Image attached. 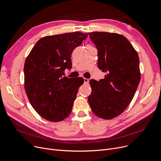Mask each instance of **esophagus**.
<instances>
[{
    "label": "esophagus",
    "instance_id": "obj_1",
    "mask_svg": "<svg viewBox=\"0 0 161 161\" xmlns=\"http://www.w3.org/2000/svg\"><path fill=\"white\" fill-rule=\"evenodd\" d=\"M83 80H84V83H88L89 81V80L87 78H84Z\"/></svg>",
    "mask_w": 161,
    "mask_h": 161
}]
</instances>
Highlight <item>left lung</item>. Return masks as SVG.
I'll list each match as a JSON object with an SVG mask.
<instances>
[{"label":"left lung","instance_id":"8db88e82","mask_svg":"<svg viewBox=\"0 0 161 161\" xmlns=\"http://www.w3.org/2000/svg\"><path fill=\"white\" fill-rule=\"evenodd\" d=\"M98 50V67L106 73L99 81L91 80V108L96 115L111 119L123 113L132 101L140 81L139 57L126 37L117 33L92 32Z\"/></svg>","mask_w":161,"mask_h":161}]
</instances>
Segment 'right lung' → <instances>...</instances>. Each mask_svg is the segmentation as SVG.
Returning a JSON list of instances; mask_svg holds the SVG:
<instances>
[{"instance_id": "add662e5", "label": "right lung", "mask_w": 161, "mask_h": 161, "mask_svg": "<svg viewBox=\"0 0 161 161\" xmlns=\"http://www.w3.org/2000/svg\"><path fill=\"white\" fill-rule=\"evenodd\" d=\"M87 36L74 32L43 37L25 60V91L33 108L46 120L60 121L71 113L84 80L63 76L64 72L72 68L71 54Z\"/></svg>"}]
</instances>
